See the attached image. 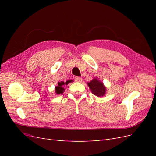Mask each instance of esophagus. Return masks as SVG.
<instances>
[{
    "label": "esophagus",
    "mask_w": 156,
    "mask_h": 156,
    "mask_svg": "<svg viewBox=\"0 0 156 156\" xmlns=\"http://www.w3.org/2000/svg\"><path fill=\"white\" fill-rule=\"evenodd\" d=\"M75 81L78 82V83L81 82L82 81V78L80 77H75Z\"/></svg>",
    "instance_id": "esophagus-1"
}]
</instances>
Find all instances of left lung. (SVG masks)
Listing matches in <instances>:
<instances>
[{
    "label": "left lung",
    "mask_w": 156,
    "mask_h": 156,
    "mask_svg": "<svg viewBox=\"0 0 156 156\" xmlns=\"http://www.w3.org/2000/svg\"><path fill=\"white\" fill-rule=\"evenodd\" d=\"M87 84L90 89L91 90L92 94L95 96L98 97L105 96L107 90L106 87L104 86L103 83L99 81L97 78L93 79L90 82L88 83Z\"/></svg>",
    "instance_id": "8db88e82"
}]
</instances>
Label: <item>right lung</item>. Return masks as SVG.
<instances>
[{
  "label": "right lung",
  "mask_w": 156,
  "mask_h": 156,
  "mask_svg": "<svg viewBox=\"0 0 156 156\" xmlns=\"http://www.w3.org/2000/svg\"><path fill=\"white\" fill-rule=\"evenodd\" d=\"M70 83V81H67L66 82H64V81H60L58 83V85L55 87V92L56 94H63L64 92V85L66 84L67 85Z\"/></svg>",
  "instance_id": "1"
}]
</instances>
